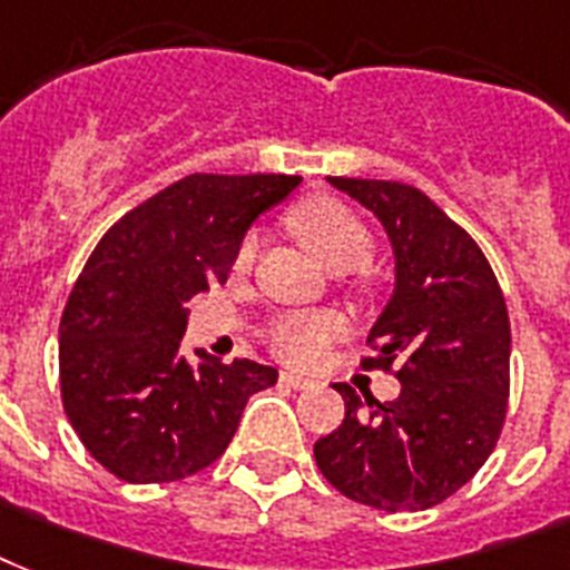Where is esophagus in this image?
<instances>
[{"label": "esophagus", "mask_w": 570, "mask_h": 570, "mask_svg": "<svg viewBox=\"0 0 570 570\" xmlns=\"http://www.w3.org/2000/svg\"><path fill=\"white\" fill-rule=\"evenodd\" d=\"M279 381L285 383V386H291V390H312V386H315V381H308V377H303V374H294V372H282Z\"/></svg>", "instance_id": "obj_1"}]
</instances>
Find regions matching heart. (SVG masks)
Masks as SVG:
<instances>
[{
    "label": "heart",
    "instance_id": "obj_1",
    "mask_svg": "<svg viewBox=\"0 0 570 570\" xmlns=\"http://www.w3.org/2000/svg\"><path fill=\"white\" fill-rule=\"evenodd\" d=\"M288 232L324 264L326 271L345 273L363 267L372 258L374 237L372 228L354 207L333 196H312L294 205L285 216ZM255 262V240H240L235 253V271L246 273ZM356 282H363V276ZM342 333V321L330 312L315 315L279 317L267 330V347L291 365H315L324 347Z\"/></svg>",
    "mask_w": 570,
    "mask_h": 570
}]
</instances>
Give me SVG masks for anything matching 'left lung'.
<instances>
[{
  "label": "left lung",
  "instance_id": "1",
  "mask_svg": "<svg viewBox=\"0 0 570 570\" xmlns=\"http://www.w3.org/2000/svg\"><path fill=\"white\" fill-rule=\"evenodd\" d=\"M377 214L395 249V294L368 333L363 368L401 381L395 401L356 395L345 422L315 443L317 470L381 511H422L473 479L509 410V308L473 237L422 189L399 180L330 178Z\"/></svg>",
  "mask_w": 570,
  "mask_h": 570
}]
</instances>
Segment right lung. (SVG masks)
I'll return each mask as SVG.
<instances>
[{
	"mask_svg": "<svg viewBox=\"0 0 570 570\" xmlns=\"http://www.w3.org/2000/svg\"><path fill=\"white\" fill-rule=\"evenodd\" d=\"M299 175H187L118 219L59 324L61 404L97 464L130 484L180 482L228 449L246 401L276 383L253 360L180 354L187 303L228 279L246 228Z\"/></svg>",
	"mask_w": 570,
	"mask_h": 570,
	"instance_id": "right-lung-1",
	"label": "right lung"
}]
</instances>
